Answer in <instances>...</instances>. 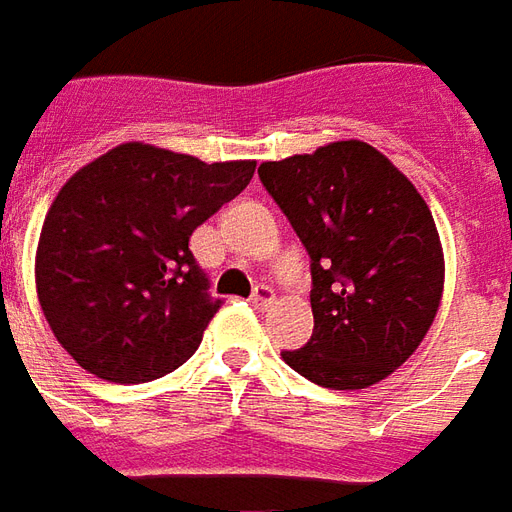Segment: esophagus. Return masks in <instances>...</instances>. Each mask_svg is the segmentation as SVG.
<instances>
[{
  "mask_svg": "<svg viewBox=\"0 0 512 512\" xmlns=\"http://www.w3.org/2000/svg\"><path fill=\"white\" fill-rule=\"evenodd\" d=\"M273 300H275V292L267 284L256 286V289H253V297H250L253 308H259V311H264V308L273 306Z\"/></svg>",
  "mask_w": 512,
  "mask_h": 512,
  "instance_id": "34e87169",
  "label": "esophagus"
}]
</instances>
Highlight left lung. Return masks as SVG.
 Returning a JSON list of instances; mask_svg holds the SVG:
<instances>
[{"label": "left lung", "instance_id": "8db88e82", "mask_svg": "<svg viewBox=\"0 0 512 512\" xmlns=\"http://www.w3.org/2000/svg\"><path fill=\"white\" fill-rule=\"evenodd\" d=\"M311 256L314 333L284 361L325 389H366L422 344L444 292V250L411 181L361 140L262 162Z\"/></svg>", "mask_w": 512, "mask_h": 512}]
</instances>
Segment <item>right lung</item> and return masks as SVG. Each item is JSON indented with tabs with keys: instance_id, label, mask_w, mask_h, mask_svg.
I'll return each instance as SVG.
<instances>
[{
	"instance_id": "obj_1",
	"label": "right lung",
	"mask_w": 512,
	"mask_h": 512,
	"mask_svg": "<svg viewBox=\"0 0 512 512\" xmlns=\"http://www.w3.org/2000/svg\"><path fill=\"white\" fill-rule=\"evenodd\" d=\"M256 162H212L123 143L57 192L35 253L43 317L90 375L148 383L179 369L220 300L190 237L253 179Z\"/></svg>"
}]
</instances>
